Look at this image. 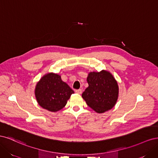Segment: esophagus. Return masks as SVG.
I'll list each match as a JSON object with an SVG mask.
<instances>
[{"instance_id": "34e87169", "label": "esophagus", "mask_w": 158, "mask_h": 158, "mask_svg": "<svg viewBox=\"0 0 158 158\" xmlns=\"http://www.w3.org/2000/svg\"><path fill=\"white\" fill-rule=\"evenodd\" d=\"M75 92L77 94H82V89H79L75 90Z\"/></svg>"}]
</instances>
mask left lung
<instances>
[{
    "mask_svg": "<svg viewBox=\"0 0 158 158\" xmlns=\"http://www.w3.org/2000/svg\"><path fill=\"white\" fill-rule=\"evenodd\" d=\"M88 87L82 97L88 106L98 113L111 109L117 102L118 85L109 71L89 72L87 77Z\"/></svg>",
    "mask_w": 158,
    "mask_h": 158,
    "instance_id": "left-lung-1",
    "label": "left lung"
}]
</instances>
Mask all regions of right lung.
<instances>
[{
	"label": "right lung",
	"instance_id": "obj_1",
	"mask_svg": "<svg viewBox=\"0 0 158 158\" xmlns=\"http://www.w3.org/2000/svg\"><path fill=\"white\" fill-rule=\"evenodd\" d=\"M37 103L51 112H56L64 107L74 91L63 82L61 76L53 73L43 76L35 88Z\"/></svg>",
	"mask_w": 158,
	"mask_h": 158
}]
</instances>
